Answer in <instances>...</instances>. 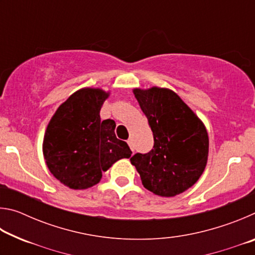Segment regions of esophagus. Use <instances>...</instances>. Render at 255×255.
I'll use <instances>...</instances> for the list:
<instances>
[{
    "label": "esophagus",
    "instance_id": "obj_1",
    "mask_svg": "<svg viewBox=\"0 0 255 255\" xmlns=\"http://www.w3.org/2000/svg\"><path fill=\"white\" fill-rule=\"evenodd\" d=\"M127 143L129 145V147H130V149L133 152V150H135V147H133V141H132L131 138H129V139L127 140Z\"/></svg>",
    "mask_w": 255,
    "mask_h": 255
}]
</instances>
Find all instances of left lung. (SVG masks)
<instances>
[{"label": "left lung", "instance_id": "obj_1", "mask_svg": "<svg viewBox=\"0 0 255 255\" xmlns=\"http://www.w3.org/2000/svg\"><path fill=\"white\" fill-rule=\"evenodd\" d=\"M153 131L148 153L130 158L144 187L161 197H174L192 187L204 172L209 139L204 124L169 89H135Z\"/></svg>", "mask_w": 255, "mask_h": 255}]
</instances>
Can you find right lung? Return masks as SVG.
Listing matches in <instances>:
<instances>
[{
    "label": "right lung",
    "mask_w": 255,
    "mask_h": 255,
    "mask_svg": "<svg viewBox=\"0 0 255 255\" xmlns=\"http://www.w3.org/2000/svg\"><path fill=\"white\" fill-rule=\"evenodd\" d=\"M108 96L100 89L79 90L59 106L47 127L42 145L47 166L71 189L97 184L102 172L131 155L126 141L116 137L114 120L101 122Z\"/></svg>",
    "instance_id": "1"
}]
</instances>
